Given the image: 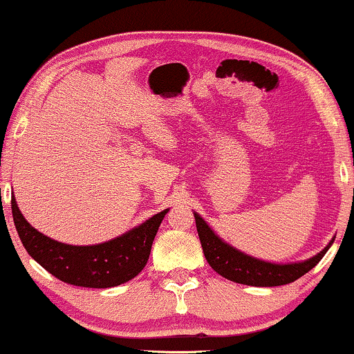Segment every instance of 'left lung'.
Here are the masks:
<instances>
[{"instance_id":"obj_1","label":"left lung","mask_w":354,"mask_h":354,"mask_svg":"<svg viewBox=\"0 0 354 354\" xmlns=\"http://www.w3.org/2000/svg\"><path fill=\"white\" fill-rule=\"evenodd\" d=\"M193 214H195L203 253H205V258L211 268L232 282L251 285V287H277V285L295 282L301 275L309 272L324 258V254L327 253V250L335 240L332 239L330 243L321 253L306 261H301V263L275 264L241 253L240 250L219 239L200 214H196V212H193Z\"/></svg>"}]
</instances>
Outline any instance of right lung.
Returning <instances> with one entry per match:
<instances>
[{
	"instance_id": "add662e5",
	"label": "right lung",
	"mask_w": 354,
	"mask_h": 354,
	"mask_svg": "<svg viewBox=\"0 0 354 354\" xmlns=\"http://www.w3.org/2000/svg\"><path fill=\"white\" fill-rule=\"evenodd\" d=\"M14 225L27 253L62 282L86 288H109L137 277L147 266L154 236L169 209L124 235L90 246L61 243L28 224L11 196Z\"/></svg>"
}]
</instances>
